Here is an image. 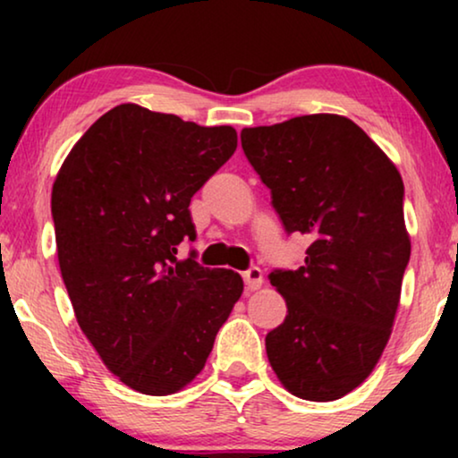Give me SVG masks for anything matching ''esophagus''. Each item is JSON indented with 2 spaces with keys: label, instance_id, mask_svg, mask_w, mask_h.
<instances>
[{
  "label": "esophagus",
  "instance_id": "34e87169",
  "mask_svg": "<svg viewBox=\"0 0 458 458\" xmlns=\"http://www.w3.org/2000/svg\"><path fill=\"white\" fill-rule=\"evenodd\" d=\"M242 277L248 290H259V287L265 284V277H262V271L259 267H250L248 271L242 273Z\"/></svg>",
  "mask_w": 458,
  "mask_h": 458
}]
</instances>
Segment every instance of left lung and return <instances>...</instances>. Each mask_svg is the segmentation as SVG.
I'll list each match as a JSON object with an SVG mask.
<instances>
[{
    "label": "left lung",
    "instance_id": "1",
    "mask_svg": "<svg viewBox=\"0 0 458 458\" xmlns=\"http://www.w3.org/2000/svg\"><path fill=\"white\" fill-rule=\"evenodd\" d=\"M242 148L287 233L310 237L302 267L268 275L287 304L267 334L268 362L293 396L337 400L369 377L390 340L411 259L403 177L337 114L243 129Z\"/></svg>",
    "mask_w": 458,
    "mask_h": 458
}]
</instances>
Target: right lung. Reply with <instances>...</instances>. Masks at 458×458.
<instances>
[{
  "instance_id": "1",
  "label": "right lung",
  "mask_w": 458,
  "mask_h": 458,
  "mask_svg": "<svg viewBox=\"0 0 458 458\" xmlns=\"http://www.w3.org/2000/svg\"><path fill=\"white\" fill-rule=\"evenodd\" d=\"M233 127L121 104L66 156L52 190L62 279L104 365L149 396L202 371L243 292L229 268L177 259L196 240L190 202L233 156Z\"/></svg>"
}]
</instances>
